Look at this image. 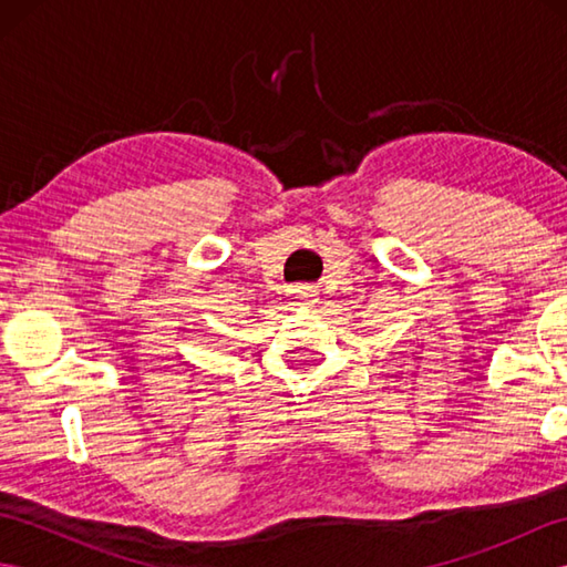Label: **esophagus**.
I'll return each instance as SVG.
<instances>
[{
    "label": "esophagus",
    "instance_id": "obj_1",
    "mask_svg": "<svg viewBox=\"0 0 567 567\" xmlns=\"http://www.w3.org/2000/svg\"><path fill=\"white\" fill-rule=\"evenodd\" d=\"M290 299H292L297 307H315L319 302V292L315 290V287H309V285L292 287Z\"/></svg>",
    "mask_w": 567,
    "mask_h": 567
}]
</instances>
